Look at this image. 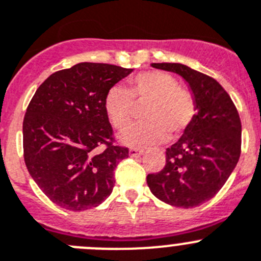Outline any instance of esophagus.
Masks as SVG:
<instances>
[{
  "mask_svg": "<svg viewBox=\"0 0 261 261\" xmlns=\"http://www.w3.org/2000/svg\"><path fill=\"white\" fill-rule=\"evenodd\" d=\"M144 153L143 149H138V148H131L130 149V156L131 157H136V156H142Z\"/></svg>",
  "mask_w": 261,
  "mask_h": 261,
  "instance_id": "1",
  "label": "esophagus"
}]
</instances>
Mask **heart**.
Listing matches in <instances>:
<instances>
[{"label": "heart", "mask_w": 261, "mask_h": 261, "mask_svg": "<svg viewBox=\"0 0 261 261\" xmlns=\"http://www.w3.org/2000/svg\"><path fill=\"white\" fill-rule=\"evenodd\" d=\"M148 104L144 123L122 135V142L134 147L159 144L170 135L178 139L191 126L198 107L191 91L178 86L168 72L151 70L135 75L127 88L114 87L105 96V113L118 131H126L134 122L135 107Z\"/></svg>", "instance_id": "heart-1"}]
</instances>
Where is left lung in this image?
I'll return each mask as SVG.
<instances>
[{"label": "left lung", "mask_w": 261, "mask_h": 261, "mask_svg": "<svg viewBox=\"0 0 261 261\" xmlns=\"http://www.w3.org/2000/svg\"><path fill=\"white\" fill-rule=\"evenodd\" d=\"M180 75L196 100L198 114L175 144L166 149V164L147 175L152 194L166 204L194 208L224 186L241 156L238 110L221 84L182 63H152Z\"/></svg>", "instance_id": "left-lung-1"}]
</instances>
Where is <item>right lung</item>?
Instances as JSON below:
<instances>
[{
  "label": "right lung",
  "instance_id": "add662e5",
  "mask_svg": "<svg viewBox=\"0 0 261 261\" xmlns=\"http://www.w3.org/2000/svg\"><path fill=\"white\" fill-rule=\"evenodd\" d=\"M131 71L109 63H78L51 74L28 104L25 166L61 208L90 210L112 194L114 169L128 157V148L116 144L105 96Z\"/></svg>",
  "mask_w": 261,
  "mask_h": 261
}]
</instances>
